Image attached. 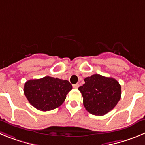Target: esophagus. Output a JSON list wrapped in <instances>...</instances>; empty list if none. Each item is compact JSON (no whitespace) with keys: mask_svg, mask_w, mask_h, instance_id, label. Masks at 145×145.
Here are the masks:
<instances>
[{"mask_svg":"<svg viewBox=\"0 0 145 145\" xmlns=\"http://www.w3.org/2000/svg\"><path fill=\"white\" fill-rule=\"evenodd\" d=\"M79 84H74L73 85V87L74 88V89H77V88L79 87Z\"/></svg>","mask_w":145,"mask_h":145,"instance_id":"esophagus-1","label":"esophagus"}]
</instances>
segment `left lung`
I'll use <instances>...</instances> for the list:
<instances>
[{"instance_id": "obj_1", "label": "left lung", "mask_w": 145, "mask_h": 145, "mask_svg": "<svg viewBox=\"0 0 145 145\" xmlns=\"http://www.w3.org/2000/svg\"><path fill=\"white\" fill-rule=\"evenodd\" d=\"M79 87L85 109L91 114L105 115L115 107L121 98V86L115 79L94 74Z\"/></svg>"}]
</instances>
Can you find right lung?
I'll return each instance as SVG.
<instances>
[{"mask_svg": "<svg viewBox=\"0 0 145 145\" xmlns=\"http://www.w3.org/2000/svg\"><path fill=\"white\" fill-rule=\"evenodd\" d=\"M71 89L72 85L69 81L45 76L27 81L24 91L33 107L46 112L60 106Z\"/></svg>", "mask_w": 145, "mask_h": 145, "instance_id": "add662e5", "label": "right lung"}]
</instances>
